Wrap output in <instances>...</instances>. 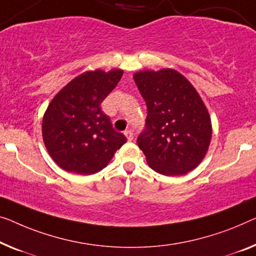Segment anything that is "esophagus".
<instances>
[{"label":"esophagus","mask_w":256,"mask_h":256,"mask_svg":"<svg viewBox=\"0 0 256 256\" xmlns=\"http://www.w3.org/2000/svg\"><path fill=\"white\" fill-rule=\"evenodd\" d=\"M124 136H126L128 141H132L133 140V133H132V131H130V130H128V131L124 132Z\"/></svg>","instance_id":"obj_1"}]
</instances>
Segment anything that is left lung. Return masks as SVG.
I'll return each mask as SVG.
<instances>
[{"instance_id":"left-lung-1","label":"left lung","mask_w":256,"mask_h":256,"mask_svg":"<svg viewBox=\"0 0 256 256\" xmlns=\"http://www.w3.org/2000/svg\"><path fill=\"white\" fill-rule=\"evenodd\" d=\"M133 78L148 110L146 130L138 138L148 166L172 177L196 169L207 154L212 133L199 93L174 68L142 70Z\"/></svg>"}]
</instances>
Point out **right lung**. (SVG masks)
I'll return each mask as SVG.
<instances>
[{
	"label": "right lung",
	"mask_w": 256,
	"mask_h": 256,
	"mask_svg": "<svg viewBox=\"0 0 256 256\" xmlns=\"http://www.w3.org/2000/svg\"><path fill=\"white\" fill-rule=\"evenodd\" d=\"M122 76L120 68L86 71L50 101L42 118V138L50 158L63 170L96 174L126 142L100 106Z\"/></svg>",
	"instance_id": "right-lung-1"
}]
</instances>
